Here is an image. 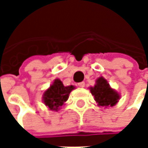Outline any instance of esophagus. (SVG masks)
I'll list each match as a JSON object with an SVG mask.
<instances>
[{
  "instance_id": "esophagus-1",
  "label": "esophagus",
  "mask_w": 148,
  "mask_h": 148,
  "mask_svg": "<svg viewBox=\"0 0 148 148\" xmlns=\"http://www.w3.org/2000/svg\"><path fill=\"white\" fill-rule=\"evenodd\" d=\"M78 86L83 88L85 86V82H79V83H78Z\"/></svg>"
}]
</instances>
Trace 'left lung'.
I'll return each mask as SVG.
<instances>
[{
	"instance_id": "obj_1",
	"label": "left lung",
	"mask_w": 148,
	"mask_h": 148,
	"mask_svg": "<svg viewBox=\"0 0 148 148\" xmlns=\"http://www.w3.org/2000/svg\"><path fill=\"white\" fill-rule=\"evenodd\" d=\"M90 91L99 106H114L120 99L119 93L110 86V84L103 77L97 79L96 84L94 86L90 87Z\"/></svg>"
}]
</instances>
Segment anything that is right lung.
I'll use <instances>...</instances> for the list:
<instances>
[{
	"label": "right lung",
	"mask_w": 148,
	"mask_h": 148,
	"mask_svg": "<svg viewBox=\"0 0 148 148\" xmlns=\"http://www.w3.org/2000/svg\"><path fill=\"white\" fill-rule=\"evenodd\" d=\"M74 89V86H65L59 79H56L53 84L44 92L43 101L49 110L57 111L68 100L69 93Z\"/></svg>",
	"instance_id": "add662e5"
}]
</instances>
